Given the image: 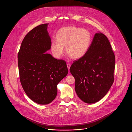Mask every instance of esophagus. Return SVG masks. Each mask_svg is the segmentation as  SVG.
Returning <instances> with one entry per match:
<instances>
[{
  "mask_svg": "<svg viewBox=\"0 0 132 132\" xmlns=\"http://www.w3.org/2000/svg\"><path fill=\"white\" fill-rule=\"evenodd\" d=\"M67 67H68V70H69L70 68V67H71V64H69V63H68V64H67Z\"/></svg>",
  "mask_w": 132,
  "mask_h": 132,
  "instance_id": "1",
  "label": "esophagus"
}]
</instances>
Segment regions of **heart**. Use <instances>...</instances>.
<instances>
[{
    "label": "heart",
    "instance_id": "obj_1",
    "mask_svg": "<svg viewBox=\"0 0 132 132\" xmlns=\"http://www.w3.org/2000/svg\"><path fill=\"white\" fill-rule=\"evenodd\" d=\"M56 40H53L50 49L56 58H60L65 46L66 53L73 59L81 58L87 53L92 42L90 32L86 29L74 26L60 29L56 35Z\"/></svg>",
    "mask_w": 132,
    "mask_h": 132
}]
</instances>
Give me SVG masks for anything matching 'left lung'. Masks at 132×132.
I'll return each instance as SVG.
<instances>
[{
	"label": "left lung",
	"mask_w": 132,
	"mask_h": 132,
	"mask_svg": "<svg viewBox=\"0 0 132 132\" xmlns=\"http://www.w3.org/2000/svg\"><path fill=\"white\" fill-rule=\"evenodd\" d=\"M115 56L106 37L96 33L84 56L73 61L70 71L78 97L87 103L102 99L113 84Z\"/></svg>",
	"instance_id": "obj_1"
}]
</instances>
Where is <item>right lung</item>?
<instances>
[{
    "instance_id": "right-lung-1",
    "label": "right lung",
    "mask_w": 132,
    "mask_h": 132,
    "mask_svg": "<svg viewBox=\"0 0 132 132\" xmlns=\"http://www.w3.org/2000/svg\"><path fill=\"white\" fill-rule=\"evenodd\" d=\"M48 25L38 26L29 31L18 53L21 85L28 96L39 104H49L55 99L58 84L68 73L65 61L45 53L51 43Z\"/></svg>"
}]
</instances>
